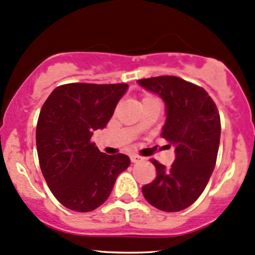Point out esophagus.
<instances>
[{
    "label": "esophagus",
    "mask_w": 255,
    "mask_h": 255,
    "mask_svg": "<svg viewBox=\"0 0 255 255\" xmlns=\"http://www.w3.org/2000/svg\"><path fill=\"white\" fill-rule=\"evenodd\" d=\"M130 160H132V163L142 162L143 157H140V155H138V154H132V155H130Z\"/></svg>",
    "instance_id": "obj_1"
}]
</instances>
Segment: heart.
Listing matches in <instances>:
<instances>
[{
	"label": "heart",
	"instance_id": "heart-1",
	"mask_svg": "<svg viewBox=\"0 0 255 255\" xmlns=\"http://www.w3.org/2000/svg\"><path fill=\"white\" fill-rule=\"evenodd\" d=\"M153 100H157V98H155L153 95H150V93H144V95L142 96V103L147 102V101H153Z\"/></svg>",
	"mask_w": 255,
	"mask_h": 255
}]
</instances>
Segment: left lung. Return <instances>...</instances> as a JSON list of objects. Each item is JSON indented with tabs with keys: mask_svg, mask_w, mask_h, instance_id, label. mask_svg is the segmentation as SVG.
I'll list each match as a JSON object with an SVG mask.
<instances>
[{
	"mask_svg": "<svg viewBox=\"0 0 255 255\" xmlns=\"http://www.w3.org/2000/svg\"><path fill=\"white\" fill-rule=\"evenodd\" d=\"M142 87L160 96L167 107L162 138L175 147L170 168L158 160L154 180L143 185L149 204L163 212H179L203 193L213 173L221 139L218 108L204 88L175 76L138 80Z\"/></svg>",
	"mask_w": 255,
	"mask_h": 255,
	"instance_id": "left-lung-1",
	"label": "left lung"
}]
</instances>
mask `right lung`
Here are the masks:
<instances>
[{
  "instance_id": "obj_1",
  "label": "right lung",
  "mask_w": 255,
  "mask_h": 255,
  "mask_svg": "<svg viewBox=\"0 0 255 255\" xmlns=\"http://www.w3.org/2000/svg\"><path fill=\"white\" fill-rule=\"evenodd\" d=\"M127 83L58 86L43 103L36 127L39 167L57 201L75 212H91L105 203L129 157L108 155L91 140L105 128Z\"/></svg>"
}]
</instances>
